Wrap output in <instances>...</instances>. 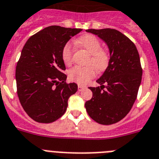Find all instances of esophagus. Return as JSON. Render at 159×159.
<instances>
[{
    "instance_id": "esophagus-1",
    "label": "esophagus",
    "mask_w": 159,
    "mask_h": 159,
    "mask_svg": "<svg viewBox=\"0 0 159 159\" xmlns=\"http://www.w3.org/2000/svg\"><path fill=\"white\" fill-rule=\"evenodd\" d=\"M84 89V87L81 86V85H78V91L79 92H81V91H83Z\"/></svg>"
}]
</instances>
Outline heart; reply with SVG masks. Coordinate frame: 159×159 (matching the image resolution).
Here are the masks:
<instances>
[{
    "mask_svg": "<svg viewBox=\"0 0 159 159\" xmlns=\"http://www.w3.org/2000/svg\"><path fill=\"white\" fill-rule=\"evenodd\" d=\"M75 44L90 55L87 64L94 66L98 72L104 71L107 68L109 63V56L105 50L101 49V43L96 36L92 34L82 36L75 42ZM72 54L71 45L66 43L62 51V59L66 66H70L72 63ZM93 67L75 66L68 71V79L80 85L86 84L96 75V70Z\"/></svg>",
    "mask_w": 159,
    "mask_h": 159,
    "instance_id": "heart-1",
    "label": "heart"
}]
</instances>
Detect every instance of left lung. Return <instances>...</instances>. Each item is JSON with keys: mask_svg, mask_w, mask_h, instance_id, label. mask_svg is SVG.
I'll list each match as a JSON object with an SVG mask.
<instances>
[{"mask_svg": "<svg viewBox=\"0 0 159 159\" xmlns=\"http://www.w3.org/2000/svg\"><path fill=\"white\" fill-rule=\"evenodd\" d=\"M86 31L106 43L110 59L106 70L96 80L100 86L89 88L93 97L85 103V108L99 124H114L128 114L136 100L142 75L139 54L132 41L116 30Z\"/></svg>", "mask_w": 159, "mask_h": 159, "instance_id": "obj_1", "label": "left lung"}]
</instances>
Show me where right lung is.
Returning <instances> with one entry per match:
<instances>
[{
	"mask_svg": "<svg viewBox=\"0 0 159 159\" xmlns=\"http://www.w3.org/2000/svg\"><path fill=\"white\" fill-rule=\"evenodd\" d=\"M81 30L51 25L31 36L23 47L15 75L17 96L35 121L58 120L66 112L69 97L77 92L75 83H66L62 51Z\"/></svg>",
	"mask_w": 159,
	"mask_h": 159,
	"instance_id": "add662e5",
	"label": "right lung"
}]
</instances>
